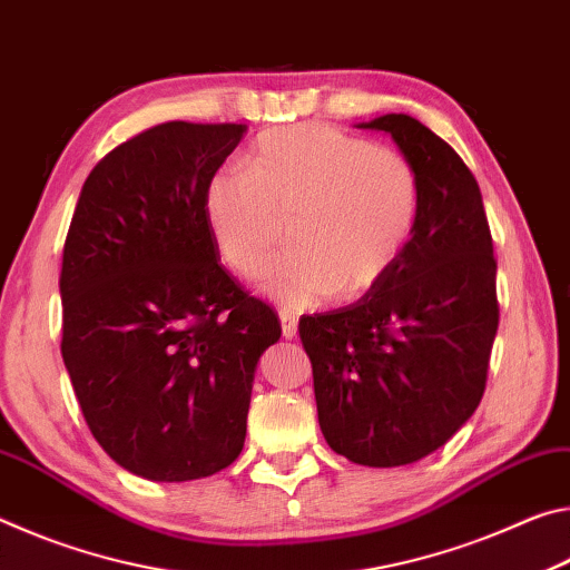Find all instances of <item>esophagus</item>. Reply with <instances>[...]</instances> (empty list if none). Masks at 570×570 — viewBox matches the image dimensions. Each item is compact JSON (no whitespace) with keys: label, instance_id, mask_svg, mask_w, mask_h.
I'll use <instances>...</instances> for the list:
<instances>
[{"label":"esophagus","instance_id":"obj_1","mask_svg":"<svg viewBox=\"0 0 570 570\" xmlns=\"http://www.w3.org/2000/svg\"><path fill=\"white\" fill-rule=\"evenodd\" d=\"M278 320H282V332H284L286 340H294L296 332H298V320H296V316L284 308V312H278Z\"/></svg>","mask_w":570,"mask_h":570}]
</instances>
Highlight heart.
Wrapping results in <instances>:
<instances>
[{"mask_svg": "<svg viewBox=\"0 0 570 570\" xmlns=\"http://www.w3.org/2000/svg\"><path fill=\"white\" fill-rule=\"evenodd\" d=\"M206 218L238 276L268 272L288 220L292 250L266 292L286 308L360 298L400 264L417 230L422 183L404 153L326 122L278 125L246 153V170L208 178Z\"/></svg>", "mask_w": 570, "mask_h": 570, "instance_id": "obj_1", "label": "heart"}]
</instances>
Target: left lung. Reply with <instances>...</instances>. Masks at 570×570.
Returning a JSON list of instances; mask_svg holds the SVG:
<instances>
[{"instance_id":"8db88e82","label":"left lung","mask_w":570,"mask_h":570,"mask_svg":"<svg viewBox=\"0 0 570 570\" xmlns=\"http://www.w3.org/2000/svg\"><path fill=\"white\" fill-rule=\"evenodd\" d=\"M360 128L390 132L417 168V230L380 286L304 316L298 336L330 448L397 468L445 445L478 410L500 320L498 262L478 180L440 135L402 112Z\"/></svg>"}]
</instances>
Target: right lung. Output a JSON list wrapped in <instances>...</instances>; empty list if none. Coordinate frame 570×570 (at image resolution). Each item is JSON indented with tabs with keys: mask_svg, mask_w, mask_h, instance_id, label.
Wrapping results in <instances>:
<instances>
[{
	"mask_svg": "<svg viewBox=\"0 0 570 570\" xmlns=\"http://www.w3.org/2000/svg\"><path fill=\"white\" fill-rule=\"evenodd\" d=\"M246 132L160 122L85 180L62 250V360L100 448L132 475L183 482L244 450L250 382L278 342L272 306L220 264L208 178Z\"/></svg>",
	"mask_w": 570,
	"mask_h": 570,
	"instance_id": "1",
	"label": "right lung"
}]
</instances>
